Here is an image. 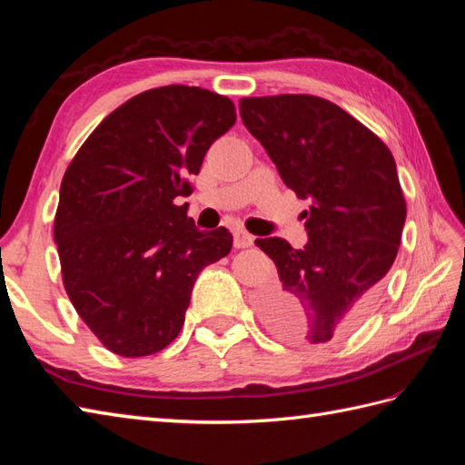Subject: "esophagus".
Returning <instances> with one entry per match:
<instances>
[{"label": "esophagus", "mask_w": 465, "mask_h": 465, "mask_svg": "<svg viewBox=\"0 0 465 465\" xmlns=\"http://www.w3.org/2000/svg\"><path fill=\"white\" fill-rule=\"evenodd\" d=\"M253 243V235H250L245 230H233V245L238 250H243V248H250V245Z\"/></svg>", "instance_id": "esophagus-1"}]
</instances>
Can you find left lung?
<instances>
[{"label":"left lung","instance_id":"obj_1","mask_svg":"<svg viewBox=\"0 0 465 465\" xmlns=\"http://www.w3.org/2000/svg\"><path fill=\"white\" fill-rule=\"evenodd\" d=\"M240 115L300 200L308 243L255 240L280 283L262 293L282 340L325 343L355 328L378 300L406 223L396 160L378 135L315 95L243 97Z\"/></svg>","mask_w":465,"mask_h":465}]
</instances>
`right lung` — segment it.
Wrapping results in <instances>:
<instances>
[{
    "instance_id": "right-lung-1",
    "label": "right lung",
    "mask_w": 465,
    "mask_h": 465,
    "mask_svg": "<svg viewBox=\"0 0 465 465\" xmlns=\"http://www.w3.org/2000/svg\"><path fill=\"white\" fill-rule=\"evenodd\" d=\"M235 124L223 95L187 85L143 92L87 137L59 187L54 238L75 312L107 350L152 355L180 333L193 283L232 250L225 227L197 230L187 183Z\"/></svg>"
}]
</instances>
